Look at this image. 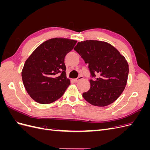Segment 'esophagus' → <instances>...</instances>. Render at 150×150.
<instances>
[{
    "mask_svg": "<svg viewBox=\"0 0 150 150\" xmlns=\"http://www.w3.org/2000/svg\"><path fill=\"white\" fill-rule=\"evenodd\" d=\"M83 79V76H79L78 78H76L74 81H75V82H78V81H79L80 80H81V79Z\"/></svg>",
    "mask_w": 150,
    "mask_h": 150,
    "instance_id": "obj_1",
    "label": "esophagus"
}]
</instances>
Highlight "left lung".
<instances>
[{"label":"left lung","instance_id":"8db88e82","mask_svg":"<svg viewBox=\"0 0 150 150\" xmlns=\"http://www.w3.org/2000/svg\"><path fill=\"white\" fill-rule=\"evenodd\" d=\"M74 49L88 64L92 78L89 90L83 93L85 100L99 107L115 101L128 80L129 66L125 57L112 45L99 40L78 42Z\"/></svg>","mask_w":150,"mask_h":150}]
</instances>
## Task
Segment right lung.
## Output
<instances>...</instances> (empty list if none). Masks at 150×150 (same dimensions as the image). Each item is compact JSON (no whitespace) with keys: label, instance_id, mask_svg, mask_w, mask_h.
I'll return each instance as SVG.
<instances>
[{"label":"right lung","instance_id":"right-lung-1","mask_svg":"<svg viewBox=\"0 0 150 150\" xmlns=\"http://www.w3.org/2000/svg\"><path fill=\"white\" fill-rule=\"evenodd\" d=\"M77 41L54 38L40 45L26 60L22 79L29 96L40 104H49L62 97L70 85L64 58Z\"/></svg>","mask_w":150,"mask_h":150}]
</instances>
